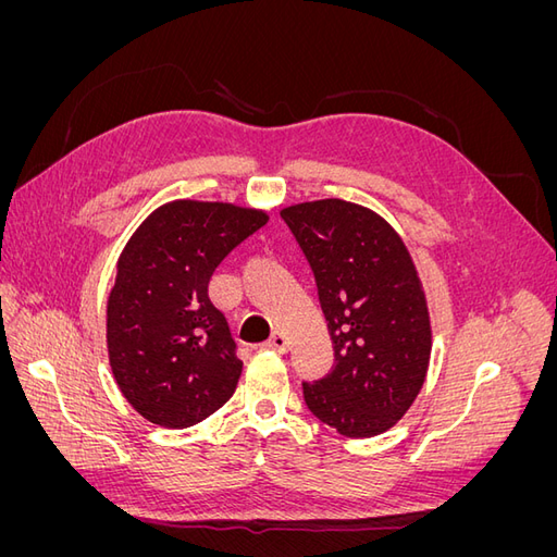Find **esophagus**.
I'll list each match as a JSON object with an SVG mask.
<instances>
[{
  "label": "esophagus",
  "mask_w": 557,
  "mask_h": 557,
  "mask_svg": "<svg viewBox=\"0 0 557 557\" xmlns=\"http://www.w3.org/2000/svg\"><path fill=\"white\" fill-rule=\"evenodd\" d=\"M264 348L267 350H276V352H288V339H285V336L281 334V332H274L272 336H269V339L264 342Z\"/></svg>",
  "instance_id": "1"
}]
</instances>
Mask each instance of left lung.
Wrapping results in <instances>:
<instances>
[{"label":"left lung","mask_w":557,"mask_h":557,"mask_svg":"<svg viewBox=\"0 0 557 557\" xmlns=\"http://www.w3.org/2000/svg\"><path fill=\"white\" fill-rule=\"evenodd\" d=\"M315 278L334 348L330 374L301 381L309 411L346 436H374L409 411L430 364V315L407 246L344 199L281 211Z\"/></svg>","instance_id":"8db88e82"}]
</instances>
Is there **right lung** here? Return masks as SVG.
Instances as JSON below:
<instances>
[{
    "instance_id": "right-lung-1",
    "label": "right lung",
    "mask_w": 557,
    "mask_h": 557,
    "mask_svg": "<svg viewBox=\"0 0 557 557\" xmlns=\"http://www.w3.org/2000/svg\"><path fill=\"white\" fill-rule=\"evenodd\" d=\"M264 223L262 211L178 199L127 242L109 295L107 344L117 387L150 423L190 428L232 397L242 360L211 305L209 278Z\"/></svg>"
}]
</instances>
